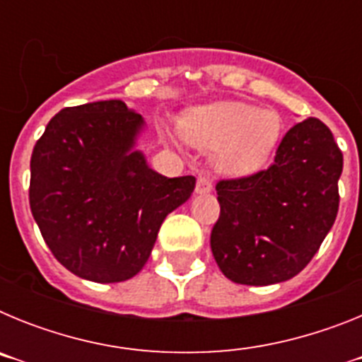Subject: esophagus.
<instances>
[{
  "instance_id": "1",
  "label": "esophagus",
  "mask_w": 362,
  "mask_h": 362,
  "mask_svg": "<svg viewBox=\"0 0 362 362\" xmlns=\"http://www.w3.org/2000/svg\"><path fill=\"white\" fill-rule=\"evenodd\" d=\"M212 181H210L206 175H199L196 183V192L197 194H210L212 192Z\"/></svg>"
}]
</instances>
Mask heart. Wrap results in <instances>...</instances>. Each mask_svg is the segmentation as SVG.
<instances>
[{
	"mask_svg": "<svg viewBox=\"0 0 362 362\" xmlns=\"http://www.w3.org/2000/svg\"><path fill=\"white\" fill-rule=\"evenodd\" d=\"M181 132L192 145L216 150L214 165L228 177H248L264 170L284 134L276 110L223 101L188 110Z\"/></svg>",
	"mask_w": 362,
	"mask_h": 362,
	"instance_id": "b5f03b06",
	"label": "heart"
}]
</instances>
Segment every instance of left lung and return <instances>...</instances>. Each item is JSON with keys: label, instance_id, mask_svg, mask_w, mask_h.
Returning <instances> with one entry per match:
<instances>
[{"label": "left lung", "instance_id": "8db88e82", "mask_svg": "<svg viewBox=\"0 0 362 362\" xmlns=\"http://www.w3.org/2000/svg\"><path fill=\"white\" fill-rule=\"evenodd\" d=\"M341 172L334 134L308 117L286 132L267 170L219 181L210 246L225 277L268 286L297 276L334 226Z\"/></svg>", "mask_w": 362, "mask_h": 362}]
</instances>
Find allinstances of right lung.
Listing matches in <instances>:
<instances>
[{"instance_id": "obj_1", "label": "right lung", "mask_w": 362, "mask_h": 362, "mask_svg": "<svg viewBox=\"0 0 362 362\" xmlns=\"http://www.w3.org/2000/svg\"><path fill=\"white\" fill-rule=\"evenodd\" d=\"M143 117L121 99L63 108L30 158L32 216L54 257L94 283L145 267L163 221L196 187L194 175L152 170L136 141Z\"/></svg>"}]
</instances>
